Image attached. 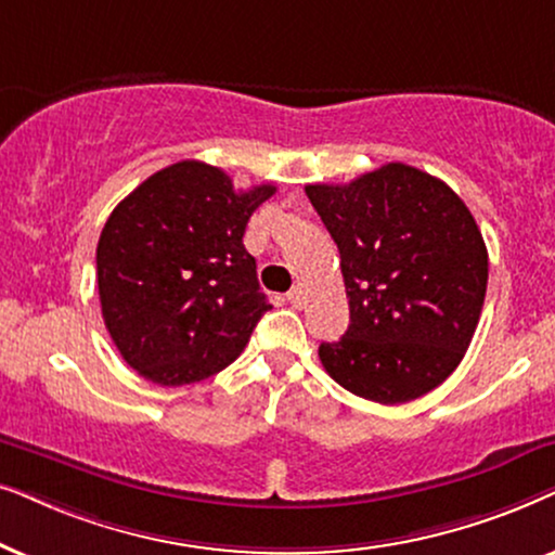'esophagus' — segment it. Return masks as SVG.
I'll use <instances>...</instances> for the list:
<instances>
[{
	"instance_id": "1",
	"label": "esophagus",
	"mask_w": 555,
	"mask_h": 555,
	"mask_svg": "<svg viewBox=\"0 0 555 555\" xmlns=\"http://www.w3.org/2000/svg\"><path fill=\"white\" fill-rule=\"evenodd\" d=\"M286 299H289V305L292 307H305V301H307V297H305V289H301V286H294V289L286 294Z\"/></svg>"
}]
</instances>
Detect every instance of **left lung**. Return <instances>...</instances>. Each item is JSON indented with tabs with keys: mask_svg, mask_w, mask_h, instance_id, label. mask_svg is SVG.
Returning <instances> with one entry per match:
<instances>
[{
	"mask_svg": "<svg viewBox=\"0 0 555 555\" xmlns=\"http://www.w3.org/2000/svg\"><path fill=\"white\" fill-rule=\"evenodd\" d=\"M339 250L350 327L320 345L332 380L396 405L441 386L482 314L487 246L462 197L390 162L347 184H307Z\"/></svg>",
	"mask_w": 555,
	"mask_h": 555,
	"instance_id": "8db88e82",
	"label": "left lung"
}]
</instances>
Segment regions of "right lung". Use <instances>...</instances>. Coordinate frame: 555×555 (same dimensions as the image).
<instances>
[{"instance_id": "obj_1", "label": "right lung", "mask_w": 555, "mask_h": 555, "mask_svg": "<svg viewBox=\"0 0 555 555\" xmlns=\"http://www.w3.org/2000/svg\"><path fill=\"white\" fill-rule=\"evenodd\" d=\"M273 184L235 190L223 169L169 165L124 197L95 248L101 314L121 358L157 386H188L233 363L269 312L248 218Z\"/></svg>"}]
</instances>
